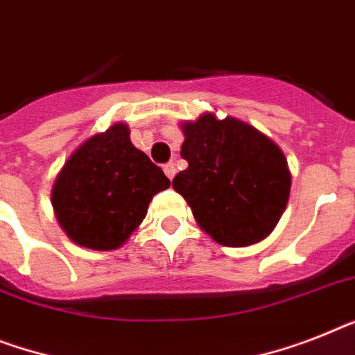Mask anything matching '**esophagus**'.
<instances>
[{"label":"esophagus","instance_id":"obj_1","mask_svg":"<svg viewBox=\"0 0 355 355\" xmlns=\"http://www.w3.org/2000/svg\"><path fill=\"white\" fill-rule=\"evenodd\" d=\"M163 171H165L166 178L168 180H174V175H175V165L174 163H166L165 166H163Z\"/></svg>","mask_w":355,"mask_h":355}]
</instances>
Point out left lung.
I'll list each match as a JSON object with an SVG mask.
<instances>
[{
	"label": "left lung",
	"mask_w": 355,
	"mask_h": 355,
	"mask_svg": "<svg viewBox=\"0 0 355 355\" xmlns=\"http://www.w3.org/2000/svg\"><path fill=\"white\" fill-rule=\"evenodd\" d=\"M181 157L189 168L172 181L196 221L225 247H247L276 228L290 194L279 146L236 118L203 114L184 123Z\"/></svg>",
	"instance_id": "1"
}]
</instances>
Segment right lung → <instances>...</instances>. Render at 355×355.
<instances>
[{"mask_svg":"<svg viewBox=\"0 0 355 355\" xmlns=\"http://www.w3.org/2000/svg\"><path fill=\"white\" fill-rule=\"evenodd\" d=\"M168 187L159 166L132 145L127 125L116 123L69 157L54 183L52 207L72 241L114 250L141 225L152 198Z\"/></svg>","mask_w":355,"mask_h":355,"instance_id":"obj_1","label":"right lung"}]
</instances>
